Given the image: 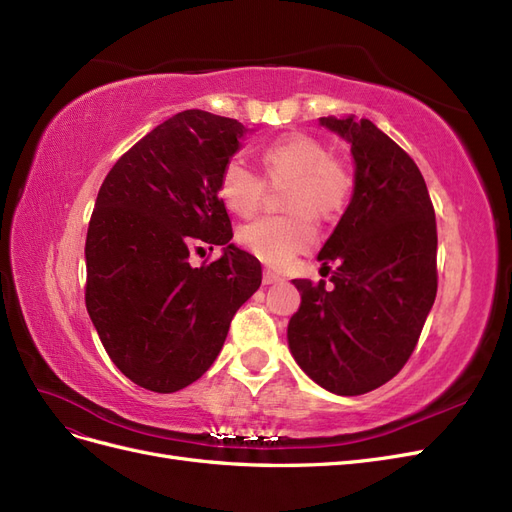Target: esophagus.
<instances>
[{"label": "esophagus", "instance_id": "1", "mask_svg": "<svg viewBox=\"0 0 512 512\" xmlns=\"http://www.w3.org/2000/svg\"><path fill=\"white\" fill-rule=\"evenodd\" d=\"M261 280H263V285H276V283H283V276H278V274H274V272H270V270H266L263 272V276H261Z\"/></svg>", "mask_w": 512, "mask_h": 512}]
</instances>
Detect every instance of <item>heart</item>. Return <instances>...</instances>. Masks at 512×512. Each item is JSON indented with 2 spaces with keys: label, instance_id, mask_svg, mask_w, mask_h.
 <instances>
[{
  "label": "heart",
  "instance_id": "heart-1",
  "mask_svg": "<svg viewBox=\"0 0 512 512\" xmlns=\"http://www.w3.org/2000/svg\"><path fill=\"white\" fill-rule=\"evenodd\" d=\"M261 166L270 185L289 183L285 210L289 217H263L240 227L238 242L268 266L280 268L315 244L312 219L338 217L349 202L353 178L327 146L306 134H287L261 148ZM266 185L240 159L225 163L219 195L229 212L251 217L259 208Z\"/></svg>",
  "mask_w": 512,
  "mask_h": 512
}]
</instances>
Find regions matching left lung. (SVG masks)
Returning <instances> with one entry per match:
<instances>
[{
	"label": "left lung",
	"mask_w": 512,
	"mask_h": 512,
	"mask_svg": "<svg viewBox=\"0 0 512 512\" xmlns=\"http://www.w3.org/2000/svg\"><path fill=\"white\" fill-rule=\"evenodd\" d=\"M349 142L353 195L317 259L332 285L295 278L300 310L287 325L298 366L336 395H361L398 374L436 300V217L425 180L372 121L321 117Z\"/></svg>",
	"instance_id": "left-lung-1"
}]
</instances>
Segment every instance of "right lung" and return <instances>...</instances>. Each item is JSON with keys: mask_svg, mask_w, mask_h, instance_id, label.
Returning <instances> with one entry per match:
<instances>
[{"mask_svg": "<svg viewBox=\"0 0 512 512\" xmlns=\"http://www.w3.org/2000/svg\"><path fill=\"white\" fill-rule=\"evenodd\" d=\"M246 134L236 119L178 112L131 146L97 193L85 244L87 310L114 366L148 391L197 381L261 285V263L229 242L219 197L221 172ZM202 241L224 253L193 269L190 249Z\"/></svg>", "mask_w": 512, "mask_h": 512, "instance_id": "right-lung-1", "label": "right lung"}]
</instances>
